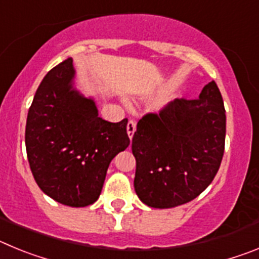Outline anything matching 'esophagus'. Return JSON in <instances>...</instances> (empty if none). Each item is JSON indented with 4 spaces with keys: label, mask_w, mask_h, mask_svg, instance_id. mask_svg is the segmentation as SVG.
<instances>
[{
    "label": "esophagus",
    "mask_w": 259,
    "mask_h": 259,
    "mask_svg": "<svg viewBox=\"0 0 259 259\" xmlns=\"http://www.w3.org/2000/svg\"><path fill=\"white\" fill-rule=\"evenodd\" d=\"M135 131H136V122L131 119V120H128V123H127V134H128V136H130V139H132Z\"/></svg>",
    "instance_id": "esophagus-1"
}]
</instances>
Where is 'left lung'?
<instances>
[{"label":"left lung","instance_id":"8db88e82","mask_svg":"<svg viewBox=\"0 0 259 259\" xmlns=\"http://www.w3.org/2000/svg\"><path fill=\"white\" fill-rule=\"evenodd\" d=\"M226 110L214 80L196 100L176 98L137 123L135 191L145 205L168 209L194 200L221 166Z\"/></svg>","mask_w":259,"mask_h":259}]
</instances>
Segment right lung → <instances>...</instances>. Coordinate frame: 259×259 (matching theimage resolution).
Segmentation results:
<instances>
[{"label":"right lung","mask_w":259,"mask_h":259,"mask_svg":"<svg viewBox=\"0 0 259 259\" xmlns=\"http://www.w3.org/2000/svg\"><path fill=\"white\" fill-rule=\"evenodd\" d=\"M67 58L48 72L28 110L26 149L40 189L57 202L83 207L97 201L110 162L130 145L128 119L98 116L96 104L72 88Z\"/></svg>","instance_id":"obj_1"}]
</instances>
